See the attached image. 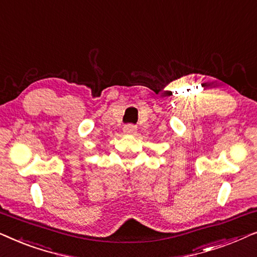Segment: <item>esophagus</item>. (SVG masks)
Segmentation results:
<instances>
[{"label":"esophagus","mask_w":257,"mask_h":257,"mask_svg":"<svg viewBox=\"0 0 257 257\" xmlns=\"http://www.w3.org/2000/svg\"><path fill=\"white\" fill-rule=\"evenodd\" d=\"M124 133H126V135H136V133H137V126L132 125V124H128V125L124 126Z\"/></svg>","instance_id":"34e87169"}]
</instances>
